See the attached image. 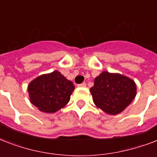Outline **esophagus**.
<instances>
[{"mask_svg":"<svg viewBox=\"0 0 157 157\" xmlns=\"http://www.w3.org/2000/svg\"><path fill=\"white\" fill-rule=\"evenodd\" d=\"M86 82H83V83L79 84V85H78V87H86Z\"/></svg>","mask_w":157,"mask_h":157,"instance_id":"obj_1","label":"esophagus"}]
</instances>
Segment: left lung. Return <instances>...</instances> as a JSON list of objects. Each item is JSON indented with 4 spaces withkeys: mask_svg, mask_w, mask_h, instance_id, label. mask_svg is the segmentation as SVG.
<instances>
[{
    "mask_svg": "<svg viewBox=\"0 0 157 157\" xmlns=\"http://www.w3.org/2000/svg\"><path fill=\"white\" fill-rule=\"evenodd\" d=\"M136 85L133 80L118 73L103 71L94 79L90 93L94 104L107 114L123 112L136 96Z\"/></svg>",
    "mask_w": 157,
    "mask_h": 157,
    "instance_id": "8db88e82",
    "label": "left lung"
}]
</instances>
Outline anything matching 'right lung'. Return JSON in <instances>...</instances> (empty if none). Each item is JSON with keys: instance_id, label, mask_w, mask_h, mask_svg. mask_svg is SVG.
<instances>
[{"instance_id": "add662e5", "label": "right lung", "mask_w": 157, "mask_h": 157, "mask_svg": "<svg viewBox=\"0 0 157 157\" xmlns=\"http://www.w3.org/2000/svg\"><path fill=\"white\" fill-rule=\"evenodd\" d=\"M75 86L59 71L44 74L31 81L28 87L30 102L46 113H54L70 100Z\"/></svg>"}]
</instances>
